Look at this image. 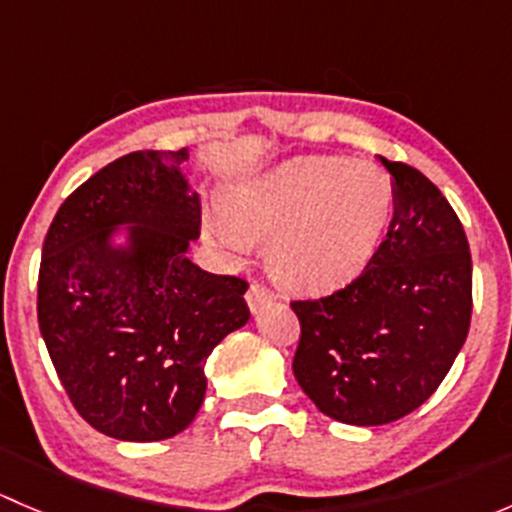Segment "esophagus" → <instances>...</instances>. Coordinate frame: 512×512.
Here are the masks:
<instances>
[{
  "instance_id": "1",
  "label": "esophagus",
  "mask_w": 512,
  "mask_h": 512,
  "mask_svg": "<svg viewBox=\"0 0 512 512\" xmlns=\"http://www.w3.org/2000/svg\"><path fill=\"white\" fill-rule=\"evenodd\" d=\"M277 302V294L272 292V289L257 285V282H252L250 285V292H247V304H250L252 314L262 312L265 307H270V304Z\"/></svg>"
}]
</instances>
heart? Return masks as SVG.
<instances>
[{"label":"heart","instance_id":"obj_1","mask_svg":"<svg viewBox=\"0 0 512 512\" xmlns=\"http://www.w3.org/2000/svg\"><path fill=\"white\" fill-rule=\"evenodd\" d=\"M391 213L394 185L376 165L292 158L235 185L210 235L232 255L270 245V270L282 285L329 292L369 265Z\"/></svg>","mask_w":512,"mask_h":512}]
</instances>
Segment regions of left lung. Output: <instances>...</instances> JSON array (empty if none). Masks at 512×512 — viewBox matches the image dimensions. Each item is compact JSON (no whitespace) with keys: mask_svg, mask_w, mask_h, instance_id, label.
Listing matches in <instances>:
<instances>
[{"mask_svg":"<svg viewBox=\"0 0 512 512\" xmlns=\"http://www.w3.org/2000/svg\"><path fill=\"white\" fill-rule=\"evenodd\" d=\"M394 185L386 240L332 297L292 302L294 376L324 416L381 426L418 409L466 344L473 265L466 232L423 173L379 156Z\"/></svg>","mask_w":512,"mask_h":512,"instance_id":"obj_1","label":"left lung"}]
</instances>
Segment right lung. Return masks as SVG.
I'll return each instance as SVG.
<instances>
[{
  "mask_svg": "<svg viewBox=\"0 0 512 512\" xmlns=\"http://www.w3.org/2000/svg\"><path fill=\"white\" fill-rule=\"evenodd\" d=\"M183 151H138L76 188L46 232L39 329L81 416L118 441H163L203 406L205 361L250 319L247 282L188 257L200 203Z\"/></svg>",
  "mask_w": 512,
  "mask_h": 512,
  "instance_id": "obj_1",
  "label": "right lung"
}]
</instances>
